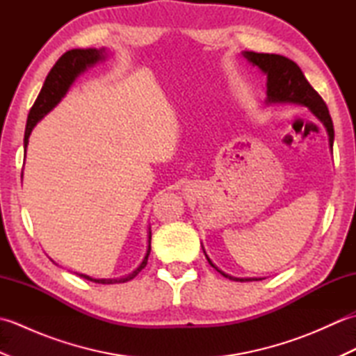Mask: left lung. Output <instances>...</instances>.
I'll use <instances>...</instances> for the list:
<instances>
[{
  "mask_svg": "<svg viewBox=\"0 0 356 356\" xmlns=\"http://www.w3.org/2000/svg\"><path fill=\"white\" fill-rule=\"evenodd\" d=\"M241 56L249 64L259 67L261 73L266 74V104H295L306 107L320 120L324 128H326L329 136V147H334V124H332L327 105L324 104L321 96L309 84L303 72H301L297 64L291 61V59H287L286 56L274 55V53L241 51ZM202 249L211 266L216 268V270L220 272L223 277L234 280V282H260V280H263L259 277L243 278L226 274V272L218 269L211 261V259L207 255L205 248L202 246Z\"/></svg>",
  "mask_w": 356,
  "mask_h": 356,
  "instance_id": "1",
  "label": "left lung"
}]
</instances>
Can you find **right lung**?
Wrapping results in <instances>:
<instances>
[{
  "label": "right lung",
  "instance_id": "obj_1",
  "mask_svg": "<svg viewBox=\"0 0 356 356\" xmlns=\"http://www.w3.org/2000/svg\"><path fill=\"white\" fill-rule=\"evenodd\" d=\"M107 58V50L104 47L102 49H73L65 51L64 55L58 59L56 64L53 65V69L50 70L49 76L45 78L44 86L41 88L40 95H38L36 101L33 104V107L30 108L29 118H27V125H26V133H24V149H27L29 145V138L30 133L35 128V125L40 122V120L49 115V113L56 107V105L61 102L65 93L69 92V88L79 74L84 73L88 67L95 65L96 63L105 61ZM22 179V174H21ZM151 251V229L148 228V245H147V252L140 264L136 268L131 274L122 275L118 278H93L86 274H79L76 272V275L81 278H86L88 282L93 283H99V284H115V283H125L130 282L139 272L147 266L148 261V255Z\"/></svg>",
  "mask_w": 356,
  "mask_h": 356
}]
</instances>
